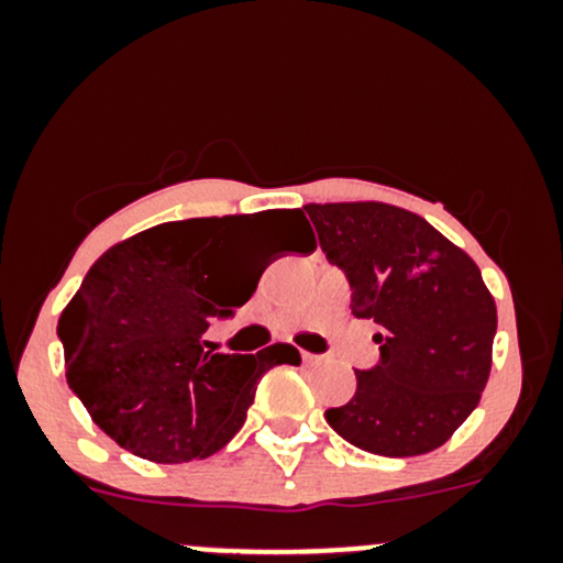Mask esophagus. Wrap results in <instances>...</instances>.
I'll list each match as a JSON object with an SVG mask.
<instances>
[{
	"instance_id": "esophagus-1",
	"label": "esophagus",
	"mask_w": 563,
	"mask_h": 563,
	"mask_svg": "<svg viewBox=\"0 0 563 563\" xmlns=\"http://www.w3.org/2000/svg\"><path fill=\"white\" fill-rule=\"evenodd\" d=\"M318 354H309V352H301V363L303 365H314V363H318Z\"/></svg>"
}]
</instances>
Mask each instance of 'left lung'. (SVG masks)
<instances>
[{"label":"left lung","mask_w":563,"mask_h":563,"mask_svg":"<svg viewBox=\"0 0 563 563\" xmlns=\"http://www.w3.org/2000/svg\"><path fill=\"white\" fill-rule=\"evenodd\" d=\"M325 260L346 275L352 314L378 325V363L325 410L349 444L386 457L442 448L479 405L493 367L495 299L474 260L389 203L303 206Z\"/></svg>","instance_id":"left-lung-1"}]
</instances>
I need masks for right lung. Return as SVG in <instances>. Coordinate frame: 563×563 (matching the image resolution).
I'll return each mask as SVG.
<instances>
[{"label":"right lung","mask_w":563,"mask_h":563,"mask_svg":"<svg viewBox=\"0 0 563 563\" xmlns=\"http://www.w3.org/2000/svg\"><path fill=\"white\" fill-rule=\"evenodd\" d=\"M273 228L314 251L301 209H277L156 224L92 264L57 335L70 391L119 448L153 463L214 455L241 431L264 373L301 363L290 344L217 354L203 335L251 299L262 275L232 280V267Z\"/></svg>","instance_id":"add662e5"}]
</instances>
